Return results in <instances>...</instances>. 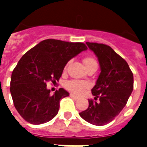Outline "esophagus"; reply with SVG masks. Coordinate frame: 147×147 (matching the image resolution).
Wrapping results in <instances>:
<instances>
[{
	"label": "esophagus",
	"mask_w": 147,
	"mask_h": 147,
	"mask_svg": "<svg viewBox=\"0 0 147 147\" xmlns=\"http://www.w3.org/2000/svg\"><path fill=\"white\" fill-rule=\"evenodd\" d=\"M70 96L71 97V98H75V99H79V97L76 95V94H71Z\"/></svg>",
	"instance_id": "34e87169"
}]
</instances>
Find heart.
<instances>
[{"label":"heart","mask_w":147,"mask_h":147,"mask_svg":"<svg viewBox=\"0 0 147 147\" xmlns=\"http://www.w3.org/2000/svg\"><path fill=\"white\" fill-rule=\"evenodd\" d=\"M83 63L85 64L86 67L90 66H98V63L94 58L91 57H87L83 59ZM88 86V84L86 82L80 81V80H70L65 83V87L68 90L72 93L80 94L83 92V90Z\"/></svg>","instance_id":"obj_1"}]
</instances>
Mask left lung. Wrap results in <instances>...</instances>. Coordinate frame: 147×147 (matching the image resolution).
Listing matches in <instances>:
<instances>
[{"mask_svg":"<svg viewBox=\"0 0 147 147\" xmlns=\"http://www.w3.org/2000/svg\"><path fill=\"white\" fill-rule=\"evenodd\" d=\"M86 44L98 57L101 72L91 90L95 101L89 100L88 108L80 116L90 123L102 126L111 122L126 105L133 90V73L126 61L110 46Z\"/></svg>","mask_w":147,"mask_h":147,"instance_id":"left-lung-1","label":"left lung"}]
</instances>
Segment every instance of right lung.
<instances>
[{
  "label": "right lung",
  "instance_id": "add662e5",
  "mask_svg": "<svg viewBox=\"0 0 147 147\" xmlns=\"http://www.w3.org/2000/svg\"><path fill=\"white\" fill-rule=\"evenodd\" d=\"M86 49L82 42L46 39L21 57L11 74L10 92L15 107L24 120L41 124L56 117L61 99L69 93L60 88L51 95L46 83H56L67 62Z\"/></svg>",
  "mask_w": 147,
  "mask_h": 147
}]
</instances>
